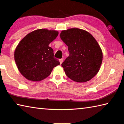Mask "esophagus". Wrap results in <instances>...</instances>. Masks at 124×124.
Wrapping results in <instances>:
<instances>
[{"instance_id":"1","label":"esophagus","mask_w":124,"mask_h":124,"mask_svg":"<svg viewBox=\"0 0 124 124\" xmlns=\"http://www.w3.org/2000/svg\"><path fill=\"white\" fill-rule=\"evenodd\" d=\"M63 59L62 58V59H59V62H60V64H62V62H63Z\"/></svg>"}]
</instances>
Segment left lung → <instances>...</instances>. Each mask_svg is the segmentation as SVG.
I'll return each instance as SVG.
<instances>
[{"instance_id":"obj_1","label":"left lung","mask_w":124,"mask_h":124,"mask_svg":"<svg viewBox=\"0 0 124 124\" xmlns=\"http://www.w3.org/2000/svg\"><path fill=\"white\" fill-rule=\"evenodd\" d=\"M60 36L69 52L62 64L66 76L78 83L90 80L102 63V53L98 42L90 33L78 28L63 30Z\"/></svg>"}]
</instances>
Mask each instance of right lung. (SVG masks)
Wrapping results in <instances>:
<instances>
[{"label": "right lung", "mask_w": 124, "mask_h": 124, "mask_svg": "<svg viewBox=\"0 0 124 124\" xmlns=\"http://www.w3.org/2000/svg\"><path fill=\"white\" fill-rule=\"evenodd\" d=\"M58 34L55 30L38 29L27 34L20 41L15 50L14 59L25 78L31 81H41L60 64L54 57L53 49L49 46Z\"/></svg>", "instance_id": "1"}]
</instances>
